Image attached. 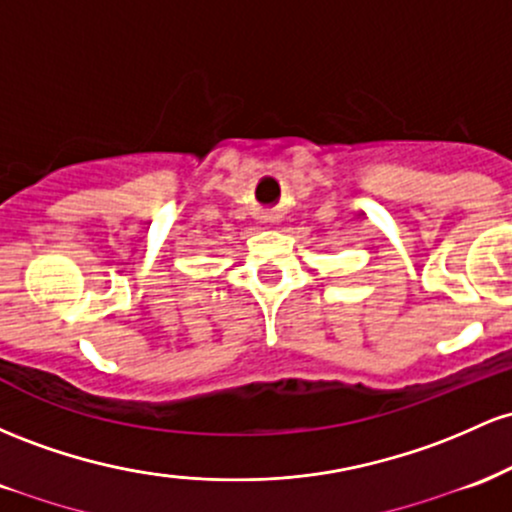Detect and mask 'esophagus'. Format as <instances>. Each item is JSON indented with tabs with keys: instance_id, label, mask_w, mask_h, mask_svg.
Returning <instances> with one entry per match:
<instances>
[{
	"instance_id": "esophagus-1",
	"label": "esophagus",
	"mask_w": 512,
	"mask_h": 512,
	"mask_svg": "<svg viewBox=\"0 0 512 512\" xmlns=\"http://www.w3.org/2000/svg\"><path fill=\"white\" fill-rule=\"evenodd\" d=\"M268 220H273V215H268Z\"/></svg>"
}]
</instances>
